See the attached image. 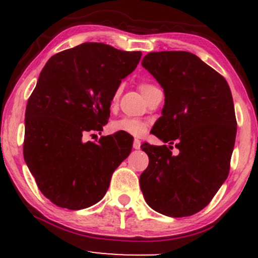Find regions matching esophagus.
Wrapping results in <instances>:
<instances>
[{
	"label": "esophagus",
	"mask_w": 258,
	"mask_h": 258,
	"mask_svg": "<svg viewBox=\"0 0 258 258\" xmlns=\"http://www.w3.org/2000/svg\"><path fill=\"white\" fill-rule=\"evenodd\" d=\"M139 148H141V141L135 139V141H133V149H139Z\"/></svg>",
	"instance_id": "34e87169"
}]
</instances>
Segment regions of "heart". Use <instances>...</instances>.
Returning <instances> with one entry per match:
<instances>
[{
    "label": "heart",
    "mask_w": 258,
    "mask_h": 258,
    "mask_svg": "<svg viewBox=\"0 0 258 258\" xmlns=\"http://www.w3.org/2000/svg\"><path fill=\"white\" fill-rule=\"evenodd\" d=\"M153 88H155V86L152 84H147V82H142V84L139 85V90H141L142 94H143L144 97H146ZM119 94V90L115 91V93L112 94V98L110 102L111 108L116 104ZM148 126L149 125H148L147 121L144 120L136 119V117H121V119L111 121L110 131L112 133H126V135L131 136H142L147 132Z\"/></svg>",
    "instance_id": "1"
}]
</instances>
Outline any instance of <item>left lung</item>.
I'll use <instances>...</instances> for the list:
<instances>
[{
    "instance_id": "1",
    "label": "left lung",
    "mask_w": 258,
    "mask_h": 258,
    "mask_svg": "<svg viewBox=\"0 0 258 258\" xmlns=\"http://www.w3.org/2000/svg\"><path fill=\"white\" fill-rule=\"evenodd\" d=\"M142 65L164 88L162 115L152 133L168 143L142 144L149 156L139 178L142 193L159 214L191 216L209 205L229 173L236 136L232 92L223 76L190 52L148 53Z\"/></svg>"
}]
</instances>
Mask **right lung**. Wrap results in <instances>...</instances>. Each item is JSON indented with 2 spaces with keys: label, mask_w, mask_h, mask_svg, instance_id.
<instances>
[{
  "label": "right lung",
  "mask_w": 258,
  "mask_h": 258,
  "mask_svg": "<svg viewBox=\"0 0 258 258\" xmlns=\"http://www.w3.org/2000/svg\"><path fill=\"white\" fill-rule=\"evenodd\" d=\"M142 52L85 42L49 58L25 111L24 160L38 189L54 205L82 210L103 199L112 172L132 150V139L103 131L112 94L137 68Z\"/></svg>",
  "instance_id": "add662e5"
}]
</instances>
